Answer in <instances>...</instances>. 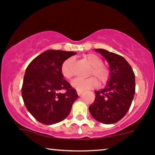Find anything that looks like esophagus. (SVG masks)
Returning a JSON list of instances; mask_svg holds the SVG:
<instances>
[{"mask_svg": "<svg viewBox=\"0 0 155 155\" xmlns=\"http://www.w3.org/2000/svg\"><path fill=\"white\" fill-rule=\"evenodd\" d=\"M82 92H83V91H81V90H77V94H78V95H81Z\"/></svg>", "mask_w": 155, "mask_h": 155, "instance_id": "esophagus-1", "label": "esophagus"}]
</instances>
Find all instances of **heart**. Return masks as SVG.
<instances>
[{
	"label": "heart",
	"instance_id": "1",
	"mask_svg": "<svg viewBox=\"0 0 155 155\" xmlns=\"http://www.w3.org/2000/svg\"><path fill=\"white\" fill-rule=\"evenodd\" d=\"M83 60L91 66L88 75L94 76L87 79H76L71 82L74 88L77 90H85L94 88L97 85V78L101 84H106L110 79V70L103 64V60L99 56L95 54H87L83 57ZM62 74L65 79H71L75 76V67L72 58H68L63 62L61 66Z\"/></svg>",
	"mask_w": 155,
	"mask_h": 155
}]
</instances>
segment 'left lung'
I'll return each instance as SVG.
<instances>
[{
    "label": "left lung",
    "instance_id": "8db88e82",
    "mask_svg": "<svg viewBox=\"0 0 155 155\" xmlns=\"http://www.w3.org/2000/svg\"><path fill=\"white\" fill-rule=\"evenodd\" d=\"M95 50L108 61L111 76L106 87L95 92V100L89 111L98 122L114 124L123 118L130 107L136 90L135 74L121 55L103 49Z\"/></svg>",
    "mask_w": 155,
    "mask_h": 155
}]
</instances>
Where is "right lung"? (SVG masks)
I'll return each instance as SVG.
<instances>
[{"label":"right lung","instance_id":"obj_1","mask_svg":"<svg viewBox=\"0 0 155 155\" xmlns=\"http://www.w3.org/2000/svg\"><path fill=\"white\" fill-rule=\"evenodd\" d=\"M74 51L47 50L34 58L27 67L22 87V96L28 111L37 121L56 124L70 114L78 95L63 79L61 66ZM64 93H60L61 90Z\"/></svg>","mask_w":155,"mask_h":155}]
</instances>
